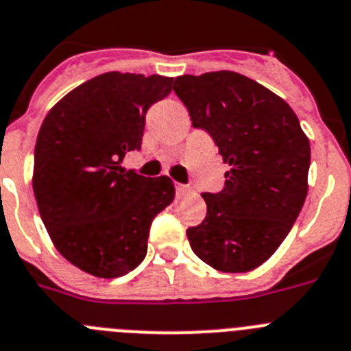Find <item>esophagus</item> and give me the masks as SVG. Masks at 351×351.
<instances>
[{
  "label": "esophagus",
  "instance_id": "esophagus-1",
  "mask_svg": "<svg viewBox=\"0 0 351 351\" xmlns=\"http://www.w3.org/2000/svg\"><path fill=\"white\" fill-rule=\"evenodd\" d=\"M175 189H176V194H178V195L187 194V192H191V191H192L191 185H183V183H176Z\"/></svg>",
  "mask_w": 351,
  "mask_h": 351
}]
</instances>
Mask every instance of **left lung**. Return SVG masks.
<instances>
[{"mask_svg":"<svg viewBox=\"0 0 351 351\" xmlns=\"http://www.w3.org/2000/svg\"><path fill=\"white\" fill-rule=\"evenodd\" d=\"M175 93L192 125L210 132L230 166L223 191L203 194L206 217L187 229L192 250L222 273L255 269L301 213L311 160L308 136L287 101L236 71L183 75Z\"/></svg>","mask_w":351,"mask_h":351,"instance_id":"obj_1","label":"left lung"}]
</instances>
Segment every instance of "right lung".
<instances>
[{
  "instance_id": "right-lung-1",
  "label": "right lung",
  "mask_w": 351,
  "mask_h": 351,
  "mask_svg": "<svg viewBox=\"0 0 351 351\" xmlns=\"http://www.w3.org/2000/svg\"><path fill=\"white\" fill-rule=\"evenodd\" d=\"M173 78L108 71L75 87L47 113L34 147L33 191L53 246L97 278L128 274L147 255L152 220L175 199L168 176L122 168L140 150L147 110Z\"/></svg>"
}]
</instances>
